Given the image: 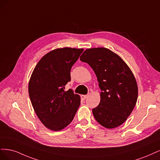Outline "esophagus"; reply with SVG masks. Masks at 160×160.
Segmentation results:
<instances>
[{
    "label": "esophagus",
    "mask_w": 160,
    "mask_h": 160,
    "mask_svg": "<svg viewBox=\"0 0 160 160\" xmlns=\"http://www.w3.org/2000/svg\"><path fill=\"white\" fill-rule=\"evenodd\" d=\"M88 96V95H82V96H81V99L85 100Z\"/></svg>",
    "instance_id": "1"
}]
</instances>
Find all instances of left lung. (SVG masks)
<instances>
[{"instance_id": "left-lung-1", "label": "left lung", "mask_w": 160, "mask_h": 160, "mask_svg": "<svg viewBox=\"0 0 160 160\" xmlns=\"http://www.w3.org/2000/svg\"><path fill=\"white\" fill-rule=\"evenodd\" d=\"M80 59L93 69L102 90L100 104L92 109L96 120L108 129L120 126L136 104L134 75L120 56L106 48L86 49Z\"/></svg>"}]
</instances>
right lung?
<instances>
[{"label": "right lung", "mask_w": 160, "mask_h": 160, "mask_svg": "<svg viewBox=\"0 0 160 160\" xmlns=\"http://www.w3.org/2000/svg\"><path fill=\"white\" fill-rule=\"evenodd\" d=\"M83 48H56L45 54L32 72L28 93L36 114L46 128L60 131L74 119L80 97L72 90L65 91L70 81L72 66Z\"/></svg>", "instance_id": "obj_1"}]
</instances>
